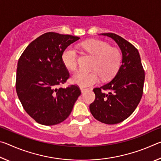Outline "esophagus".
Masks as SVG:
<instances>
[{
    "mask_svg": "<svg viewBox=\"0 0 161 161\" xmlns=\"http://www.w3.org/2000/svg\"><path fill=\"white\" fill-rule=\"evenodd\" d=\"M80 89H81V93H84V92H85L86 91H87V89H85V88H82V87H81Z\"/></svg>",
    "mask_w": 161,
    "mask_h": 161,
    "instance_id": "34e87169",
    "label": "esophagus"
}]
</instances>
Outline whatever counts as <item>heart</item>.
<instances>
[{"mask_svg":"<svg viewBox=\"0 0 161 161\" xmlns=\"http://www.w3.org/2000/svg\"><path fill=\"white\" fill-rule=\"evenodd\" d=\"M81 47L95 59L92 72L80 70L72 76V81L81 87H88L97 84L99 77L108 80L116 74L121 60V54L118 49L101 40H88L81 43ZM62 59L68 69L75 71L78 67V53L69 46L62 54Z\"/></svg>","mask_w":161,"mask_h":161,"instance_id":"1","label":"heart"}]
</instances>
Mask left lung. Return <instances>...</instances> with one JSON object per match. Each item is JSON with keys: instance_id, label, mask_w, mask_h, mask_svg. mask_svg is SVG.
<instances>
[{"instance_id": "obj_1", "label": "left lung", "mask_w": 161, "mask_h": 161, "mask_svg": "<svg viewBox=\"0 0 161 161\" xmlns=\"http://www.w3.org/2000/svg\"><path fill=\"white\" fill-rule=\"evenodd\" d=\"M100 35L112 38L117 43L122 53V62L112 80L93 89L95 100L89 106V109L99 121L116 124L131 115L139 103L145 72L139 53L131 43L114 33Z\"/></svg>"}]
</instances>
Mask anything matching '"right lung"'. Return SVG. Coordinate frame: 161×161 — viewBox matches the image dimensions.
<instances>
[{"mask_svg":"<svg viewBox=\"0 0 161 161\" xmlns=\"http://www.w3.org/2000/svg\"><path fill=\"white\" fill-rule=\"evenodd\" d=\"M79 39L46 32L30 43L18 59L16 92L24 109L37 123L53 126L64 121L81 94L77 85L59 87L69 77L62 53Z\"/></svg>","mask_w":161,"mask_h":161,"instance_id":"add662e5","label":"right lung"}]
</instances>
